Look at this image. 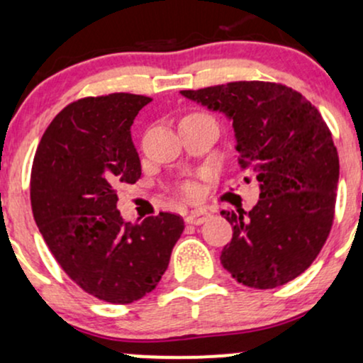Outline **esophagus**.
Wrapping results in <instances>:
<instances>
[{
  "instance_id": "34e87169",
  "label": "esophagus",
  "mask_w": 363,
  "mask_h": 363,
  "mask_svg": "<svg viewBox=\"0 0 363 363\" xmlns=\"http://www.w3.org/2000/svg\"><path fill=\"white\" fill-rule=\"evenodd\" d=\"M210 218V213L206 210H193L189 215L186 216V222L191 225H201Z\"/></svg>"
}]
</instances>
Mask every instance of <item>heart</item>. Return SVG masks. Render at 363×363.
Listing matches in <instances>:
<instances>
[{
    "mask_svg": "<svg viewBox=\"0 0 363 363\" xmlns=\"http://www.w3.org/2000/svg\"><path fill=\"white\" fill-rule=\"evenodd\" d=\"M184 191H186L187 194H191V193H193L194 189H193V186H186V187H184Z\"/></svg>",
    "mask_w": 363,
    "mask_h": 363,
    "instance_id": "obj_1",
    "label": "heart"
}]
</instances>
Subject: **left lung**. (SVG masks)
Returning <instances> with one entry per match:
<instances>
[{"label":"left lung","mask_w":363,"mask_h":363,"mask_svg":"<svg viewBox=\"0 0 363 363\" xmlns=\"http://www.w3.org/2000/svg\"><path fill=\"white\" fill-rule=\"evenodd\" d=\"M181 95L232 121L240 167L259 182V201L249 213L222 211L234 228L220 256L223 268L259 290L297 278L318 257L335 218L340 160L319 111L298 91L269 82Z\"/></svg>","instance_id":"1"}]
</instances>
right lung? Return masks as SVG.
Segmentation results:
<instances>
[{
    "mask_svg": "<svg viewBox=\"0 0 363 363\" xmlns=\"http://www.w3.org/2000/svg\"><path fill=\"white\" fill-rule=\"evenodd\" d=\"M150 101L109 94L69 104L45 129L32 165V213L49 251L80 289L111 303L155 289L184 230L179 215L129 223L116 206L119 184L141 176L131 124Z\"/></svg>",
    "mask_w": 363,
    "mask_h": 363,
    "instance_id": "obj_1",
    "label": "right lung"
}]
</instances>
